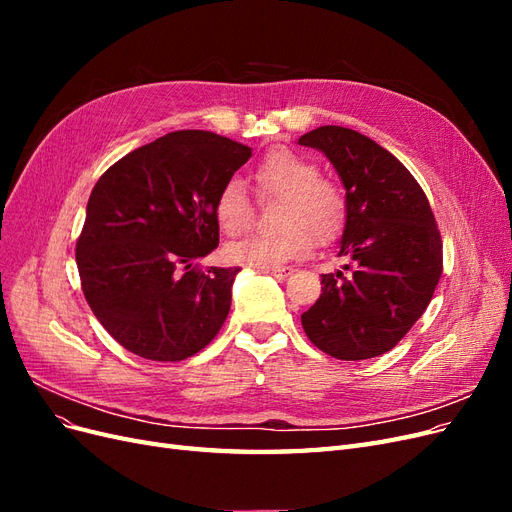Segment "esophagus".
Wrapping results in <instances>:
<instances>
[{"label": "esophagus", "instance_id": "esophagus-1", "mask_svg": "<svg viewBox=\"0 0 512 512\" xmlns=\"http://www.w3.org/2000/svg\"><path fill=\"white\" fill-rule=\"evenodd\" d=\"M265 273H269V275H273V277H277V280H284V277H288V275H292V267H277V269H262Z\"/></svg>", "mask_w": 512, "mask_h": 512}]
</instances>
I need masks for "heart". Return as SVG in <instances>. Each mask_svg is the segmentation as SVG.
Masks as SVG:
<instances>
[{"instance_id": "heart-1", "label": "heart", "mask_w": 512, "mask_h": 512, "mask_svg": "<svg viewBox=\"0 0 512 512\" xmlns=\"http://www.w3.org/2000/svg\"><path fill=\"white\" fill-rule=\"evenodd\" d=\"M262 194L282 196L277 205L275 232H254L228 245V258L237 265L277 269L312 252L314 239L329 243L342 235L348 218L346 190L335 179L320 177V168L297 151L271 149L254 168ZM218 224L237 235L250 224V198L239 179H228L215 196Z\"/></svg>"}]
</instances>
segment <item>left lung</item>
<instances>
[{
	"label": "left lung",
	"mask_w": 512,
	"mask_h": 512,
	"mask_svg": "<svg viewBox=\"0 0 512 512\" xmlns=\"http://www.w3.org/2000/svg\"><path fill=\"white\" fill-rule=\"evenodd\" d=\"M335 166L348 196L339 256L301 324L316 348L342 361L395 348L423 316L442 275V239L429 200L410 170L365 134L320 126L299 138Z\"/></svg>",
	"instance_id": "left-lung-1"
}]
</instances>
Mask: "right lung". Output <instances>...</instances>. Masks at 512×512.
I'll list each match as a JSON object with an SVG mask.
<instances>
[{"mask_svg":"<svg viewBox=\"0 0 512 512\" xmlns=\"http://www.w3.org/2000/svg\"><path fill=\"white\" fill-rule=\"evenodd\" d=\"M252 149L179 130L115 162L91 190L76 241L83 294L113 339L149 361H183L218 335L239 267H194L220 243L213 205Z\"/></svg>","mask_w":512,"mask_h":512,"instance_id":"obj_1","label":"right lung"}]
</instances>
